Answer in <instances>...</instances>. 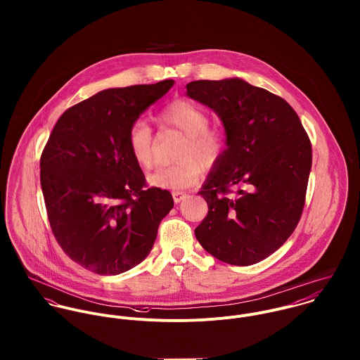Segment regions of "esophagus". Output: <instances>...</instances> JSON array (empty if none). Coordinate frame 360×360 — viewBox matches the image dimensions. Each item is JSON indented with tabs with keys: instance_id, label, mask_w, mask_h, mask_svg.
<instances>
[{
	"instance_id": "obj_1",
	"label": "esophagus",
	"mask_w": 360,
	"mask_h": 360,
	"mask_svg": "<svg viewBox=\"0 0 360 360\" xmlns=\"http://www.w3.org/2000/svg\"><path fill=\"white\" fill-rule=\"evenodd\" d=\"M172 195H173V201H174L176 204H179L180 201H183L184 198H187V194L183 193V191H173Z\"/></svg>"
}]
</instances>
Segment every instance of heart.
Masks as SVG:
<instances>
[{
    "instance_id": "heart-1",
    "label": "heart",
    "mask_w": 360,
    "mask_h": 360,
    "mask_svg": "<svg viewBox=\"0 0 360 360\" xmlns=\"http://www.w3.org/2000/svg\"><path fill=\"white\" fill-rule=\"evenodd\" d=\"M162 124L184 134L174 165L159 167L150 176L160 188H187L197 184L205 169L214 167L226 154L229 134L223 126H210V117L201 106L187 100H174L159 113ZM127 146L136 163L151 169L155 162V136L144 120H136L127 131Z\"/></svg>"
}]
</instances>
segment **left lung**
Masks as SVG:
<instances>
[{
	"mask_svg": "<svg viewBox=\"0 0 360 360\" xmlns=\"http://www.w3.org/2000/svg\"><path fill=\"white\" fill-rule=\"evenodd\" d=\"M187 96L212 108L229 134L226 154L200 191L207 214L195 237L224 263H257L301 220L311 167L309 136L290 103L241 79L191 82Z\"/></svg>",
	"mask_w": 360,
	"mask_h": 360,
	"instance_id": "left-lung-1",
	"label": "left lung"
}]
</instances>
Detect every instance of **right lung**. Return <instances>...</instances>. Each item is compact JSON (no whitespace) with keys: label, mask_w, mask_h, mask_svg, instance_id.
<instances>
[{"label":"right lung","mask_w":360,"mask_h":360,"mask_svg":"<svg viewBox=\"0 0 360 360\" xmlns=\"http://www.w3.org/2000/svg\"><path fill=\"white\" fill-rule=\"evenodd\" d=\"M173 83L109 89L70 106L43 150L40 181L52 234L93 273L115 276L141 263L173 207L167 190L148 187L127 146L130 126Z\"/></svg>","instance_id":"right-lung-1"}]
</instances>
